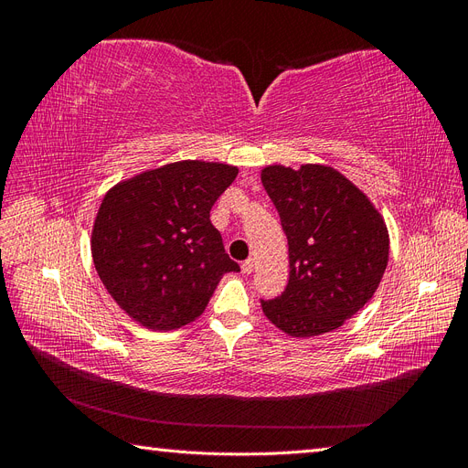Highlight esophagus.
Here are the masks:
<instances>
[{
    "label": "esophagus",
    "mask_w": 468,
    "mask_h": 468,
    "mask_svg": "<svg viewBox=\"0 0 468 468\" xmlns=\"http://www.w3.org/2000/svg\"><path fill=\"white\" fill-rule=\"evenodd\" d=\"M253 267H256V260H253V258H248V260L242 263V271H244V273H251V271H253Z\"/></svg>",
    "instance_id": "34e87169"
}]
</instances>
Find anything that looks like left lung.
I'll use <instances>...</instances> for the list:
<instances>
[{
  "instance_id": "1",
  "label": "left lung",
  "mask_w": 468,
  "mask_h": 468,
  "mask_svg": "<svg viewBox=\"0 0 468 468\" xmlns=\"http://www.w3.org/2000/svg\"><path fill=\"white\" fill-rule=\"evenodd\" d=\"M261 183L289 242V282L263 314L292 337L339 328L371 301L388 263V232L371 201L332 167L269 165Z\"/></svg>"
}]
</instances>
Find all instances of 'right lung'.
<instances>
[{
  "instance_id": "obj_1",
  "label": "right lung",
  "mask_w": 468,
  "mask_h": 468,
  "mask_svg": "<svg viewBox=\"0 0 468 468\" xmlns=\"http://www.w3.org/2000/svg\"><path fill=\"white\" fill-rule=\"evenodd\" d=\"M238 169L176 162L112 187L91 234L93 263L126 314L150 330H176L203 314L224 273L239 265L224 251L210 208Z\"/></svg>"
}]
</instances>
